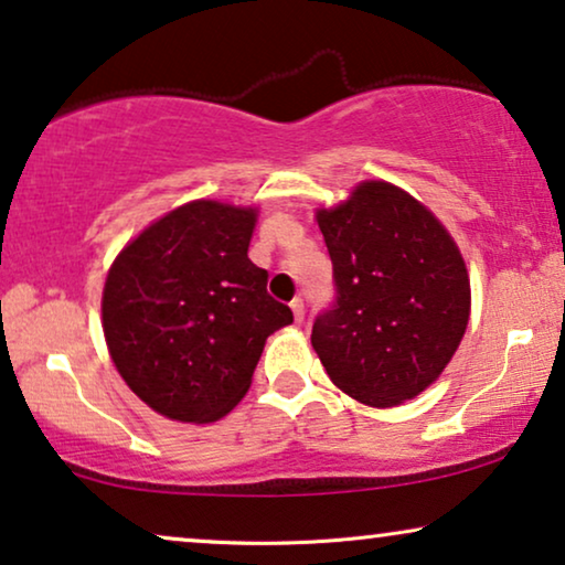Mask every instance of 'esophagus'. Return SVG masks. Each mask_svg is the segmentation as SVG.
<instances>
[{
  "instance_id": "34e87169",
  "label": "esophagus",
  "mask_w": 565,
  "mask_h": 565,
  "mask_svg": "<svg viewBox=\"0 0 565 565\" xmlns=\"http://www.w3.org/2000/svg\"><path fill=\"white\" fill-rule=\"evenodd\" d=\"M290 308H292V316H296V321L300 323L303 321V316H306V306H303V298H296L290 303Z\"/></svg>"
}]
</instances>
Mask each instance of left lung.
Listing matches in <instances>:
<instances>
[{
  "mask_svg": "<svg viewBox=\"0 0 565 565\" xmlns=\"http://www.w3.org/2000/svg\"><path fill=\"white\" fill-rule=\"evenodd\" d=\"M334 300L311 344L337 388L367 406L419 396L452 360L470 313V282L443 223L408 192L362 182L319 211Z\"/></svg>",
  "mask_w": 565,
  "mask_h": 565,
  "instance_id": "left-lung-1",
  "label": "left lung"
}]
</instances>
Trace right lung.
<instances>
[{"label":"right lung","instance_id":"1","mask_svg":"<svg viewBox=\"0 0 565 565\" xmlns=\"http://www.w3.org/2000/svg\"><path fill=\"white\" fill-rule=\"evenodd\" d=\"M252 207L195 200L118 254L103 292L110 358L138 398L177 422H215L249 391L267 337L292 311L249 259Z\"/></svg>","mask_w":565,"mask_h":565}]
</instances>
